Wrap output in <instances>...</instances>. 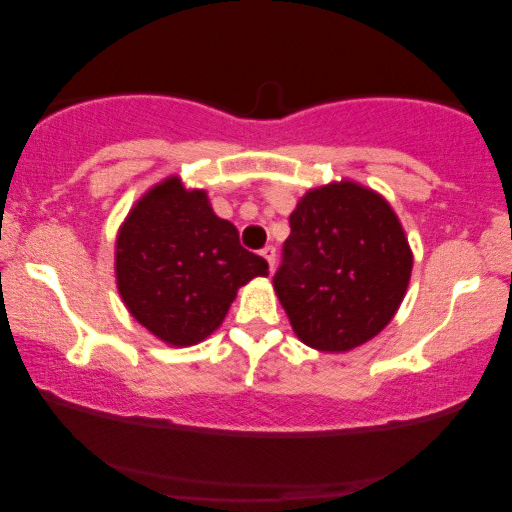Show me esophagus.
<instances>
[{
    "label": "esophagus",
    "instance_id": "34e87169",
    "mask_svg": "<svg viewBox=\"0 0 512 512\" xmlns=\"http://www.w3.org/2000/svg\"><path fill=\"white\" fill-rule=\"evenodd\" d=\"M261 256L265 258V261H268V265H270V272L275 270V247H265L263 251H261Z\"/></svg>",
    "mask_w": 512,
    "mask_h": 512
}]
</instances>
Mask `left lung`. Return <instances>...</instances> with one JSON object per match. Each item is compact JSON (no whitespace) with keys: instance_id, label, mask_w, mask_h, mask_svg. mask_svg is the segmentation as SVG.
<instances>
[{"instance_id":"obj_1","label":"left lung","mask_w":512,"mask_h":512,"mask_svg":"<svg viewBox=\"0 0 512 512\" xmlns=\"http://www.w3.org/2000/svg\"><path fill=\"white\" fill-rule=\"evenodd\" d=\"M272 284L293 331L321 352L375 338L408 289L412 254L394 209L352 181L314 188L289 216Z\"/></svg>"}]
</instances>
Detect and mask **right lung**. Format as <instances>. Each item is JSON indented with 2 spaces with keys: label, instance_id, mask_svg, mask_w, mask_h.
<instances>
[{
  "label": "right lung",
  "instance_id": "right-lung-1",
  "mask_svg": "<svg viewBox=\"0 0 512 512\" xmlns=\"http://www.w3.org/2000/svg\"><path fill=\"white\" fill-rule=\"evenodd\" d=\"M268 275V261L240 244L205 191L177 177L151 188L116 242V282L125 307L167 345L188 347L221 326L237 289Z\"/></svg>",
  "mask_w": 512,
  "mask_h": 512
}]
</instances>
